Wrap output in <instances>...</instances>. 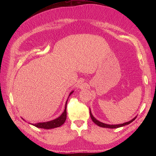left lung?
Here are the masks:
<instances>
[{
  "label": "left lung",
  "instance_id": "left-lung-1",
  "mask_svg": "<svg viewBox=\"0 0 156 156\" xmlns=\"http://www.w3.org/2000/svg\"><path fill=\"white\" fill-rule=\"evenodd\" d=\"M90 116H91V118L93 120V122L96 123L97 125L101 126V127H104V128H119V127H121V126H125V125H128L130 123H131L132 122L134 121L136 118L137 117H135L134 119H133L131 120L128 122H126V123H122V124H119V125H107V124H105L104 123H102L99 121H98V120H96L94 117L93 115H92L91 114V110H90Z\"/></svg>",
  "mask_w": 156,
  "mask_h": 156
}]
</instances>
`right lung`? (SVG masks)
Masks as SVG:
<instances>
[{"label": "right lung", "mask_w": 156, "mask_h": 156, "mask_svg": "<svg viewBox=\"0 0 156 156\" xmlns=\"http://www.w3.org/2000/svg\"><path fill=\"white\" fill-rule=\"evenodd\" d=\"M73 91L70 93L69 96L73 93ZM68 99L66 102L65 106V110L63 111V112L62 113V114L59 117H58L57 119H56L55 120L49 121V122H43V123H38L31 124V125L35 126L37 128H44V129H52V128L59 127L61 125H62L64 123V122H65L66 119V104H67Z\"/></svg>", "instance_id": "right-lung-1"}]
</instances>
